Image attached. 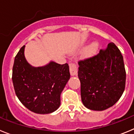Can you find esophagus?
Here are the masks:
<instances>
[{
	"label": "esophagus",
	"mask_w": 134,
	"mask_h": 134,
	"mask_svg": "<svg viewBox=\"0 0 134 134\" xmlns=\"http://www.w3.org/2000/svg\"><path fill=\"white\" fill-rule=\"evenodd\" d=\"M70 66V72L71 76H75L77 74L78 72V69L77 66L75 64L71 63L69 64Z\"/></svg>",
	"instance_id": "1"
}]
</instances>
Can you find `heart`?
I'll use <instances>...</instances> for the list:
<instances>
[{"mask_svg": "<svg viewBox=\"0 0 134 134\" xmlns=\"http://www.w3.org/2000/svg\"><path fill=\"white\" fill-rule=\"evenodd\" d=\"M98 49V43L97 42H93V43H91L90 46L88 47V53L89 54H93L96 52V51Z\"/></svg>", "mask_w": 134, "mask_h": 134, "instance_id": "heart-1", "label": "heart"}]
</instances>
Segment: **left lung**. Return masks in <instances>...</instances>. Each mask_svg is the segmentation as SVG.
Segmentation results:
<instances>
[{
  "label": "left lung",
  "mask_w": 134,
  "mask_h": 134,
  "mask_svg": "<svg viewBox=\"0 0 134 134\" xmlns=\"http://www.w3.org/2000/svg\"><path fill=\"white\" fill-rule=\"evenodd\" d=\"M82 103L86 108L103 111L118 102L125 89L124 58L119 48L110 43L94 56L79 62Z\"/></svg>",
  "instance_id": "obj_1"
}]
</instances>
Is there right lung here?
Wrapping results in <instances>:
<instances>
[{"instance_id":"right-lung-1","label":"right lung","mask_w":134,"mask_h":134,"mask_svg":"<svg viewBox=\"0 0 134 134\" xmlns=\"http://www.w3.org/2000/svg\"><path fill=\"white\" fill-rule=\"evenodd\" d=\"M25 48L15 58L12 80L16 97L26 108L38 114H48L60 106V95L70 74L68 64L50 61L35 67L25 57Z\"/></svg>"}]
</instances>
